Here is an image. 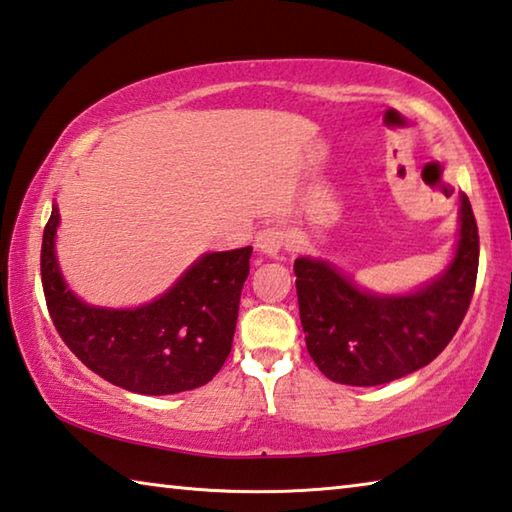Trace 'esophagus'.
<instances>
[{
    "mask_svg": "<svg viewBox=\"0 0 512 512\" xmlns=\"http://www.w3.org/2000/svg\"><path fill=\"white\" fill-rule=\"evenodd\" d=\"M255 248L266 257H277L284 248V232L280 228H264L257 232Z\"/></svg>",
    "mask_w": 512,
    "mask_h": 512,
    "instance_id": "1",
    "label": "esophagus"
}]
</instances>
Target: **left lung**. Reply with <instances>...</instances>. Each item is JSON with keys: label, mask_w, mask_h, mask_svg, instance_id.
I'll list each match as a JSON object with an SVG mask.
<instances>
[{"label": "left lung", "mask_w": 512, "mask_h": 512, "mask_svg": "<svg viewBox=\"0 0 512 512\" xmlns=\"http://www.w3.org/2000/svg\"><path fill=\"white\" fill-rule=\"evenodd\" d=\"M479 271V232L461 192L454 253L436 277L402 293H377L327 259L293 264L300 323L318 370L336 384L379 386L427 366L452 341Z\"/></svg>", "instance_id": "8db88e82"}]
</instances>
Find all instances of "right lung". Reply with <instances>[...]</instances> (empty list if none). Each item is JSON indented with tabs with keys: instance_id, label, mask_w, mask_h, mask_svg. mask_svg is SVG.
I'll return each mask as SVG.
<instances>
[{
	"instance_id": "obj_1",
	"label": "right lung",
	"mask_w": 512,
	"mask_h": 512,
	"mask_svg": "<svg viewBox=\"0 0 512 512\" xmlns=\"http://www.w3.org/2000/svg\"><path fill=\"white\" fill-rule=\"evenodd\" d=\"M54 201L42 235V289L63 341L92 372L140 395H173L210 381L228 359L253 248L203 253L140 307H99L69 289L56 255Z\"/></svg>"
}]
</instances>
